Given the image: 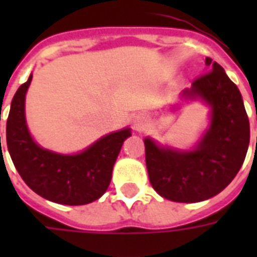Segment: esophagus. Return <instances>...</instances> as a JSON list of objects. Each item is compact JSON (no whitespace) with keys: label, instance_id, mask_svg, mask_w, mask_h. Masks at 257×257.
Instances as JSON below:
<instances>
[{"label":"esophagus","instance_id":"1","mask_svg":"<svg viewBox=\"0 0 257 257\" xmlns=\"http://www.w3.org/2000/svg\"><path fill=\"white\" fill-rule=\"evenodd\" d=\"M147 122H149V119L146 117V114H136L134 118V128L136 131H142V129H145L147 126Z\"/></svg>","mask_w":257,"mask_h":257}]
</instances>
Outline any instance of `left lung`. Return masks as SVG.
Segmentation results:
<instances>
[{
  "mask_svg": "<svg viewBox=\"0 0 257 257\" xmlns=\"http://www.w3.org/2000/svg\"><path fill=\"white\" fill-rule=\"evenodd\" d=\"M210 107L209 126L190 150L146 138V167L153 189L175 202H199L226 189L242 167L249 146V119L237 85L220 64L205 59V74L182 93Z\"/></svg>",
  "mask_w": 257,
  "mask_h": 257,
  "instance_id": "8db88e82",
  "label": "left lung"
}]
</instances>
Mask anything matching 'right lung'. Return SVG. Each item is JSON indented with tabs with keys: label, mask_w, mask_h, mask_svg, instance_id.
I'll return each mask as SVG.
<instances>
[{
	"label": "right lung",
	"mask_w": 257,
	"mask_h": 257,
	"mask_svg": "<svg viewBox=\"0 0 257 257\" xmlns=\"http://www.w3.org/2000/svg\"><path fill=\"white\" fill-rule=\"evenodd\" d=\"M33 75L16 90L7 121V146L26 184L42 198L63 205L99 199L111 182L112 167L131 129L103 136L77 154H59L37 145L27 128L26 93ZM1 146V136H0Z\"/></svg>",
	"instance_id": "add662e5"
}]
</instances>
